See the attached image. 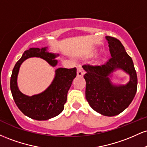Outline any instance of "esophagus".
I'll list each match as a JSON object with an SVG mask.
<instances>
[{
  "mask_svg": "<svg viewBox=\"0 0 147 147\" xmlns=\"http://www.w3.org/2000/svg\"><path fill=\"white\" fill-rule=\"evenodd\" d=\"M84 75V72L82 65H78L77 66V76L78 77H82Z\"/></svg>",
  "mask_w": 147,
  "mask_h": 147,
  "instance_id": "esophagus-1",
  "label": "esophagus"
}]
</instances>
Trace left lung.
I'll list each match as a JSON object with an SVG mask.
<instances>
[{
    "label": "left lung",
    "mask_w": 147,
    "mask_h": 147,
    "mask_svg": "<svg viewBox=\"0 0 147 147\" xmlns=\"http://www.w3.org/2000/svg\"><path fill=\"white\" fill-rule=\"evenodd\" d=\"M109 43L111 59L102 65H84L86 72V99L90 107L104 116L117 115L131 104L137 91L138 78L131 57L117 38L106 36ZM122 69L129 75V82L125 85L112 83V72Z\"/></svg>",
    "instance_id": "left-lung-1"
}]
</instances>
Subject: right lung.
Wrapping results in <instances>:
<instances>
[{
    "instance_id": "add662e5",
    "label": "right lung",
    "mask_w": 147,
    "mask_h": 147,
    "mask_svg": "<svg viewBox=\"0 0 147 147\" xmlns=\"http://www.w3.org/2000/svg\"><path fill=\"white\" fill-rule=\"evenodd\" d=\"M59 54L48 51V47L32 48L24 52L21 58L16 62L10 79V88L16 106L25 115L36 120H48L59 115L64 109L67 94L73 79L77 75V69L59 68L51 84L43 92L32 96L22 93L18 89L17 77L23 62L31 57H39L55 67L58 61L55 58Z\"/></svg>"
}]
</instances>
